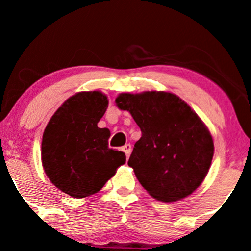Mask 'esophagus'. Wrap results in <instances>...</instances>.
<instances>
[{
  "label": "esophagus",
  "instance_id": "obj_1",
  "mask_svg": "<svg viewBox=\"0 0 251 251\" xmlns=\"http://www.w3.org/2000/svg\"><path fill=\"white\" fill-rule=\"evenodd\" d=\"M122 150L124 152H125L126 157L128 158L129 154H131V152H132V145H131V144H125V145H124L122 148Z\"/></svg>",
  "mask_w": 251,
  "mask_h": 251
}]
</instances>
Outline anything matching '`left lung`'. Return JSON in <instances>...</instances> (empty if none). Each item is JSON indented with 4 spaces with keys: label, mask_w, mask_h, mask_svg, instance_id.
Instances as JSON below:
<instances>
[{
    "label": "left lung",
    "mask_w": 251,
    "mask_h": 251,
    "mask_svg": "<svg viewBox=\"0 0 251 251\" xmlns=\"http://www.w3.org/2000/svg\"><path fill=\"white\" fill-rule=\"evenodd\" d=\"M117 106L128 111L142 137L128 159L143 188L171 203L191 195L208 175L214 140L194 109L174 93H122Z\"/></svg>",
    "instance_id": "8db88e82"
}]
</instances>
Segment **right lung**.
<instances>
[{"instance_id":"obj_1","label":"right lung","mask_w":251,"mask_h":251,"mask_svg":"<svg viewBox=\"0 0 251 251\" xmlns=\"http://www.w3.org/2000/svg\"><path fill=\"white\" fill-rule=\"evenodd\" d=\"M107 107L101 92H79L56 109L43 132V170L71 197L97 194L126 162L124 152L108 148L109 129L98 127Z\"/></svg>"}]
</instances>
